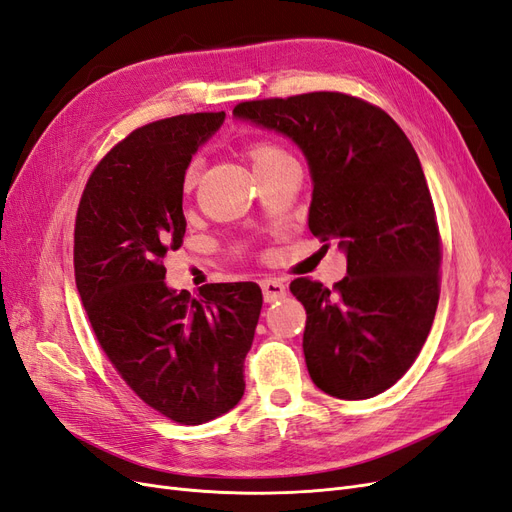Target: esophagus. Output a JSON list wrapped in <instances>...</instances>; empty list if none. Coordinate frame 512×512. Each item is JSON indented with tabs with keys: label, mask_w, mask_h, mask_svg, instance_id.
<instances>
[{
	"label": "esophagus",
	"mask_w": 512,
	"mask_h": 512,
	"mask_svg": "<svg viewBox=\"0 0 512 512\" xmlns=\"http://www.w3.org/2000/svg\"><path fill=\"white\" fill-rule=\"evenodd\" d=\"M260 288H262V294H265L267 303H273L277 299L286 297V286L280 280H262Z\"/></svg>",
	"instance_id": "obj_1"
}]
</instances>
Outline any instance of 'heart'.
<instances>
[{"label": "heart", "instance_id": "1", "mask_svg": "<svg viewBox=\"0 0 512 512\" xmlns=\"http://www.w3.org/2000/svg\"><path fill=\"white\" fill-rule=\"evenodd\" d=\"M250 158L254 162V168H262V166H269V164H275V162H282V160H288L290 156L282 149L277 147L273 143H267V141H260V143H254L250 147ZM200 166H203V162H200V158H194L188 162V166H185L183 170V177H181V185L185 192H190L194 185L198 183V177H200Z\"/></svg>", "mask_w": 512, "mask_h": 512}]
</instances>
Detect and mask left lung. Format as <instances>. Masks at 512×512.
<instances>
[{"mask_svg": "<svg viewBox=\"0 0 512 512\" xmlns=\"http://www.w3.org/2000/svg\"><path fill=\"white\" fill-rule=\"evenodd\" d=\"M235 117L282 132L312 173L309 230L337 241L348 275L333 288L297 277L303 352L320 391L374 397L406 374L440 299L442 241L416 151L391 115L339 91L250 100Z\"/></svg>", "mask_w": 512, "mask_h": 512, "instance_id": "8db88e82", "label": "left lung"}]
</instances>
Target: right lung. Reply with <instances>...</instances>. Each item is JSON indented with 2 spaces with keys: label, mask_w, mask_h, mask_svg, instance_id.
Masks as SVG:
<instances>
[{
  "label": "right lung",
  "mask_w": 512,
  "mask_h": 512,
  "mask_svg": "<svg viewBox=\"0 0 512 512\" xmlns=\"http://www.w3.org/2000/svg\"><path fill=\"white\" fill-rule=\"evenodd\" d=\"M226 113L147 123L89 175L74 224V277L98 344L149 408L181 425L226 414L245 391L243 363L262 307L254 282L164 284V256L185 235L183 170Z\"/></svg>",
  "instance_id": "right-lung-1"
}]
</instances>
